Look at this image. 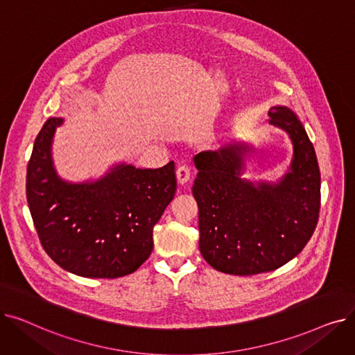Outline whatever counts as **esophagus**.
Returning a JSON list of instances; mask_svg holds the SVG:
<instances>
[{
	"label": "esophagus",
	"mask_w": 355,
	"mask_h": 355,
	"mask_svg": "<svg viewBox=\"0 0 355 355\" xmlns=\"http://www.w3.org/2000/svg\"><path fill=\"white\" fill-rule=\"evenodd\" d=\"M175 174H177V181H178V184H181V185H184L185 182H189L190 178H191V171H190V168H189L187 165L178 166Z\"/></svg>",
	"instance_id": "34e87169"
}]
</instances>
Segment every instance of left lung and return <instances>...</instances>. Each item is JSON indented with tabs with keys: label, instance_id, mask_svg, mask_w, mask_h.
<instances>
[{
	"label": "left lung",
	"instance_id": "left-lung-1",
	"mask_svg": "<svg viewBox=\"0 0 355 355\" xmlns=\"http://www.w3.org/2000/svg\"><path fill=\"white\" fill-rule=\"evenodd\" d=\"M269 125L288 134L293 155L277 181H250L253 146L241 142L194 157L200 252L216 270L249 276L284 266L308 243L318 221L321 174L312 142L286 106L269 110Z\"/></svg>",
	"mask_w": 355,
	"mask_h": 355
}]
</instances>
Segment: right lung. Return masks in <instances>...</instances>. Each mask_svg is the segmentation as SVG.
<instances>
[{
	"instance_id": "obj_1",
	"label": "right lung",
	"mask_w": 355,
	"mask_h": 355,
	"mask_svg": "<svg viewBox=\"0 0 355 355\" xmlns=\"http://www.w3.org/2000/svg\"><path fill=\"white\" fill-rule=\"evenodd\" d=\"M63 118H49L27 166V201L46 253L83 277L135 272L154 249L153 230L177 190L174 161L151 170L126 162L98 180L70 182L54 168L51 145Z\"/></svg>"
}]
</instances>
